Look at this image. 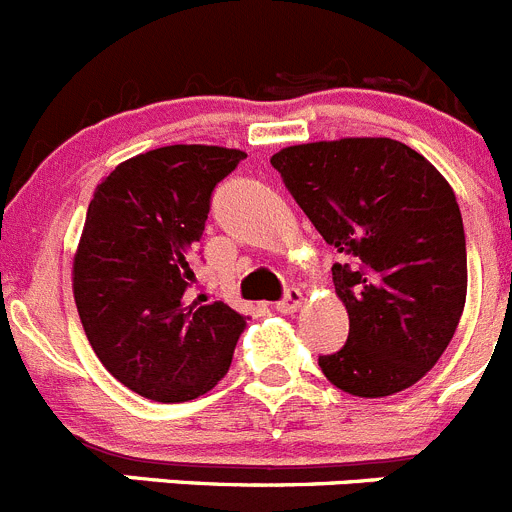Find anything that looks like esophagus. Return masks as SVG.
I'll list each match as a JSON object with an SVG mask.
<instances>
[{
    "instance_id": "34e87169",
    "label": "esophagus",
    "mask_w": 512,
    "mask_h": 512,
    "mask_svg": "<svg viewBox=\"0 0 512 512\" xmlns=\"http://www.w3.org/2000/svg\"><path fill=\"white\" fill-rule=\"evenodd\" d=\"M299 307H302V292H299L297 287H289L287 292H284V299H279V302H276V309L284 314L297 312Z\"/></svg>"
}]
</instances>
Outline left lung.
<instances>
[{
    "mask_svg": "<svg viewBox=\"0 0 512 512\" xmlns=\"http://www.w3.org/2000/svg\"><path fill=\"white\" fill-rule=\"evenodd\" d=\"M342 264L348 342L320 355L340 391L381 398L414 386L452 342L467 297V243L452 187L396 139H340L271 157Z\"/></svg>",
    "mask_w": 512,
    "mask_h": 512,
    "instance_id": "1",
    "label": "left lung"
}]
</instances>
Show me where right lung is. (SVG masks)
Listing matches in <instances>:
<instances>
[{
    "mask_svg": "<svg viewBox=\"0 0 512 512\" xmlns=\"http://www.w3.org/2000/svg\"><path fill=\"white\" fill-rule=\"evenodd\" d=\"M246 154L175 144L119 164L96 187L73 264L75 307L103 368L134 393L180 403L228 373L241 312L190 302L213 190Z\"/></svg>",
    "mask_w": 512,
    "mask_h": 512,
    "instance_id": "add662e5",
    "label": "right lung"
}]
</instances>
